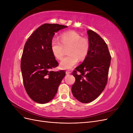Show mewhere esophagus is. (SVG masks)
Wrapping results in <instances>:
<instances>
[{
    "mask_svg": "<svg viewBox=\"0 0 133 133\" xmlns=\"http://www.w3.org/2000/svg\"><path fill=\"white\" fill-rule=\"evenodd\" d=\"M65 73H66V75H68V74H70L71 73H70V71H66L65 72Z\"/></svg>",
    "mask_w": 133,
    "mask_h": 133,
    "instance_id": "1",
    "label": "esophagus"
}]
</instances>
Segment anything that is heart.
<instances>
[{"label":"heart","mask_w":133,"mask_h":133,"mask_svg":"<svg viewBox=\"0 0 133 133\" xmlns=\"http://www.w3.org/2000/svg\"><path fill=\"white\" fill-rule=\"evenodd\" d=\"M60 41L56 38L52 39L50 49L54 57L61 59L64 55V48L69 46L68 53L69 55L62 59L60 67L64 70L72 69L80 60L85 58L89 50L90 44L87 38H83L80 34L75 31H69L60 35Z\"/></svg>","instance_id":"obj_1"}]
</instances>
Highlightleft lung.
<instances>
[{
  "mask_svg": "<svg viewBox=\"0 0 133 133\" xmlns=\"http://www.w3.org/2000/svg\"><path fill=\"white\" fill-rule=\"evenodd\" d=\"M87 33L89 50L83 62L73 71L75 82L71 88L73 96L83 103L93 101L105 89L111 62V56L104 40L91 30H87ZM76 71L80 72L79 75Z\"/></svg>",
  "mask_w": 133,
  "mask_h": 133,
  "instance_id": "8db88e82",
  "label": "left lung"
}]
</instances>
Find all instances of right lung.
I'll list each match as a JSON object with an SVG mask.
<instances>
[{
    "instance_id": "obj_1",
    "label": "right lung",
    "mask_w": 133,
    "mask_h": 133,
    "mask_svg": "<svg viewBox=\"0 0 133 133\" xmlns=\"http://www.w3.org/2000/svg\"><path fill=\"white\" fill-rule=\"evenodd\" d=\"M66 27L44 24L30 35L24 47L21 64L23 83L27 94L36 103L45 104L53 99L65 75L64 70H51L58 63L50 44L55 33Z\"/></svg>"
}]
</instances>
